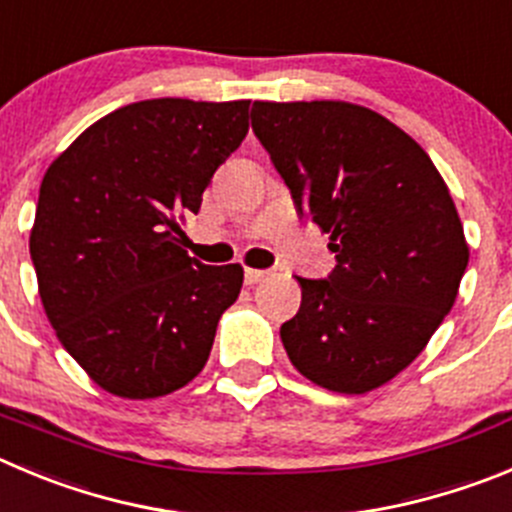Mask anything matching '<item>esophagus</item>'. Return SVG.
I'll use <instances>...</instances> for the list:
<instances>
[{
  "label": "esophagus",
  "instance_id": "1",
  "mask_svg": "<svg viewBox=\"0 0 512 512\" xmlns=\"http://www.w3.org/2000/svg\"><path fill=\"white\" fill-rule=\"evenodd\" d=\"M269 279V271L264 269H246V284L248 287H253V284H259V281Z\"/></svg>",
  "mask_w": 512,
  "mask_h": 512
}]
</instances>
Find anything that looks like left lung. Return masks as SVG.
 Wrapping results in <instances>:
<instances>
[{
  "instance_id": "8db88e82",
  "label": "left lung",
  "mask_w": 512,
  "mask_h": 512,
  "mask_svg": "<svg viewBox=\"0 0 512 512\" xmlns=\"http://www.w3.org/2000/svg\"><path fill=\"white\" fill-rule=\"evenodd\" d=\"M251 126L337 261L327 279H299L284 350L327 391H373L414 363L457 299L470 246L447 182L406 131L355 103L256 101Z\"/></svg>"
}]
</instances>
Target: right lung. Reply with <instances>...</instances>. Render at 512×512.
Returning a JSON list of instances; mask_svg holds the SVG:
<instances>
[{"label":"right lung","mask_w":512,"mask_h":512,"mask_svg":"<svg viewBox=\"0 0 512 512\" xmlns=\"http://www.w3.org/2000/svg\"><path fill=\"white\" fill-rule=\"evenodd\" d=\"M251 101L152 98L88 126L48 167L30 256L63 348L121 398H157L205 368L238 264L182 248L177 213H198L248 134Z\"/></svg>","instance_id":"right-lung-1"}]
</instances>
